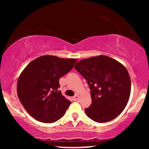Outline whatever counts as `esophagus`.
<instances>
[{
	"mask_svg": "<svg viewBox=\"0 0 149 149\" xmlns=\"http://www.w3.org/2000/svg\"><path fill=\"white\" fill-rule=\"evenodd\" d=\"M73 100H74V101H76V102H78V101H79V100H80V97H79V95H75V96L73 97Z\"/></svg>",
	"mask_w": 149,
	"mask_h": 149,
	"instance_id": "34e87169",
	"label": "esophagus"
}]
</instances>
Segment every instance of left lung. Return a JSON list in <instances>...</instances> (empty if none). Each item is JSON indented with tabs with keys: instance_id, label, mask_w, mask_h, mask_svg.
<instances>
[{
	"instance_id": "left-lung-1",
	"label": "left lung",
	"mask_w": 149,
	"mask_h": 149,
	"mask_svg": "<svg viewBox=\"0 0 149 149\" xmlns=\"http://www.w3.org/2000/svg\"><path fill=\"white\" fill-rule=\"evenodd\" d=\"M74 68L88 81L92 104L86 115L97 123H106L122 113L129 101L131 80L127 69L108 56L83 59Z\"/></svg>"
}]
</instances>
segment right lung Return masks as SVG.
I'll use <instances>...</instances> for the list:
<instances>
[{
	"mask_svg": "<svg viewBox=\"0 0 149 149\" xmlns=\"http://www.w3.org/2000/svg\"><path fill=\"white\" fill-rule=\"evenodd\" d=\"M76 59L44 55L27 65L19 76L17 95L34 119L51 123L64 115L71 102L58 91L59 80L73 69Z\"/></svg>",
	"mask_w": 149,
	"mask_h": 149,
	"instance_id": "obj_1",
	"label": "right lung"
}]
</instances>
